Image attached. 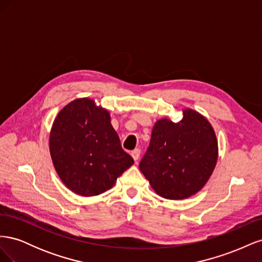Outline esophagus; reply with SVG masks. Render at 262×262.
Here are the masks:
<instances>
[{
	"instance_id": "esophagus-1",
	"label": "esophagus",
	"mask_w": 262,
	"mask_h": 262,
	"mask_svg": "<svg viewBox=\"0 0 262 262\" xmlns=\"http://www.w3.org/2000/svg\"><path fill=\"white\" fill-rule=\"evenodd\" d=\"M140 154H141V149H140V148H136V149H133L132 152H131V156L133 157V160L136 161V162L139 160Z\"/></svg>"
}]
</instances>
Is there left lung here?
Segmentation results:
<instances>
[{
  "label": "left lung",
  "instance_id": "8db88e82",
  "mask_svg": "<svg viewBox=\"0 0 262 262\" xmlns=\"http://www.w3.org/2000/svg\"><path fill=\"white\" fill-rule=\"evenodd\" d=\"M182 119L163 118L153 126L140 170L154 191L165 199L182 200L204 187L215 168L219 146L209 120L193 109Z\"/></svg>",
  "mask_w": 262,
  "mask_h": 262
}]
</instances>
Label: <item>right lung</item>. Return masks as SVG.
<instances>
[{
    "mask_svg": "<svg viewBox=\"0 0 262 262\" xmlns=\"http://www.w3.org/2000/svg\"><path fill=\"white\" fill-rule=\"evenodd\" d=\"M49 148L63 184L83 196L104 193L134 163L121 147L108 110L90 98H77L60 110Z\"/></svg>",
    "mask_w": 262,
    "mask_h": 262,
    "instance_id": "add662e5",
    "label": "right lung"
}]
</instances>
